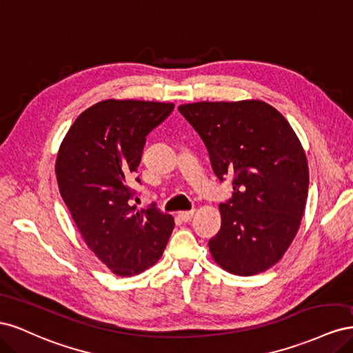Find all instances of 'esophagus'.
<instances>
[{"label": "esophagus", "mask_w": 353, "mask_h": 353, "mask_svg": "<svg viewBox=\"0 0 353 353\" xmlns=\"http://www.w3.org/2000/svg\"><path fill=\"white\" fill-rule=\"evenodd\" d=\"M178 215H179V218L183 219L184 222H188L191 218H193V215H194V210H183V212H179Z\"/></svg>", "instance_id": "1"}]
</instances>
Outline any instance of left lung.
I'll list each match as a JSON object with an SVG mask.
<instances>
[{"mask_svg":"<svg viewBox=\"0 0 353 353\" xmlns=\"http://www.w3.org/2000/svg\"><path fill=\"white\" fill-rule=\"evenodd\" d=\"M178 110L205 143L215 175L232 176V197L219 205L221 230L209 240L212 258L236 275L270 270L292 244L307 197V162L293 128L261 100Z\"/></svg>","mask_w":353,"mask_h":353,"instance_id":"obj_1","label":"left lung"}]
</instances>
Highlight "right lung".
Wrapping results in <instances>:
<instances>
[{
  "instance_id": "right-lung-1",
  "label": "right lung",
  "mask_w": 353,
  "mask_h": 353,
  "mask_svg": "<svg viewBox=\"0 0 353 353\" xmlns=\"http://www.w3.org/2000/svg\"><path fill=\"white\" fill-rule=\"evenodd\" d=\"M174 108V103L100 101L78 116L59 148L60 194L85 243L116 275L150 268L172 234V216L154 205L141 210L132 205L131 183L145 137Z\"/></svg>"
}]
</instances>
